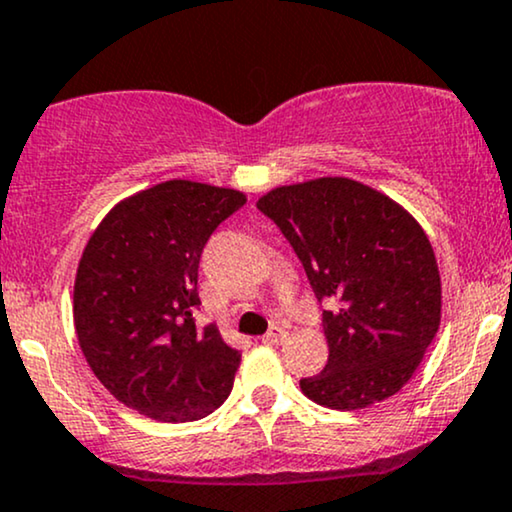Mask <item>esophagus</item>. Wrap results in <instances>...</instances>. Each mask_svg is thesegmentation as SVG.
Segmentation results:
<instances>
[{"label": "esophagus", "mask_w": 512, "mask_h": 512, "mask_svg": "<svg viewBox=\"0 0 512 512\" xmlns=\"http://www.w3.org/2000/svg\"><path fill=\"white\" fill-rule=\"evenodd\" d=\"M286 329H281V326H274L272 331H267V334L262 336V343H267V346H279V343L286 338Z\"/></svg>", "instance_id": "obj_1"}]
</instances>
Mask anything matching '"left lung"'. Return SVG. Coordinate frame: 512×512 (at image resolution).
I'll list each match as a JSON object with an SVG mask.
<instances>
[{"label":"left lung","instance_id":"1","mask_svg":"<svg viewBox=\"0 0 512 512\" xmlns=\"http://www.w3.org/2000/svg\"><path fill=\"white\" fill-rule=\"evenodd\" d=\"M303 262L329 360L300 389L331 410H362L412 379L441 326V274L403 205L346 176L276 186L257 200Z\"/></svg>","mask_w":512,"mask_h":512}]
</instances>
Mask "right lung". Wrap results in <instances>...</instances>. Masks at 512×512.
Listing matches in <instances>:
<instances>
[{
    "label": "right lung",
    "mask_w": 512,
    "mask_h": 512,
    "mask_svg": "<svg viewBox=\"0 0 512 512\" xmlns=\"http://www.w3.org/2000/svg\"><path fill=\"white\" fill-rule=\"evenodd\" d=\"M245 193L171 178L123 197L85 245L73 283L78 346L102 386L157 422H193L229 398L240 350L197 326V264Z\"/></svg>",
    "instance_id": "add662e5"
}]
</instances>
